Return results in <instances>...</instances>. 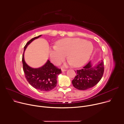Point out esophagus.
Here are the masks:
<instances>
[{
	"mask_svg": "<svg viewBox=\"0 0 124 124\" xmlns=\"http://www.w3.org/2000/svg\"><path fill=\"white\" fill-rule=\"evenodd\" d=\"M66 70H67L66 69H62V72H65V71H66Z\"/></svg>",
	"mask_w": 124,
	"mask_h": 124,
	"instance_id": "1",
	"label": "esophagus"
}]
</instances>
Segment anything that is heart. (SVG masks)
<instances>
[{
  "label": "heart",
  "mask_w": 124,
  "mask_h": 124,
  "mask_svg": "<svg viewBox=\"0 0 124 124\" xmlns=\"http://www.w3.org/2000/svg\"><path fill=\"white\" fill-rule=\"evenodd\" d=\"M93 50L91 42L78 38H68L58 41L55 46L50 49L49 54L54 64H60L67 54L70 63L75 67H80L89 60Z\"/></svg>",
  "instance_id": "1"
}]
</instances>
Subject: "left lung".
I'll return each instance as SVG.
<instances>
[{
  "instance_id": "1",
  "label": "left lung",
  "mask_w": 124,
  "mask_h": 124,
  "mask_svg": "<svg viewBox=\"0 0 124 124\" xmlns=\"http://www.w3.org/2000/svg\"><path fill=\"white\" fill-rule=\"evenodd\" d=\"M104 73V62L103 60L94 67L90 62L82 69L76 70L77 75L72 80V84L77 89L85 90L96 85L102 78Z\"/></svg>"
}]
</instances>
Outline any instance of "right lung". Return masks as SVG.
<instances>
[{
  "label": "right lung",
  "mask_w": 124,
  "mask_h": 124,
  "mask_svg": "<svg viewBox=\"0 0 124 124\" xmlns=\"http://www.w3.org/2000/svg\"><path fill=\"white\" fill-rule=\"evenodd\" d=\"M41 36L33 38L24 46L22 57L23 70L27 81L32 87L42 91H49L56 87L57 76L62 73L61 69L55 66L49 60L42 67L33 69L28 66L24 60V52L27 46Z\"/></svg>",
  "instance_id": "obj_1"
}]
</instances>
